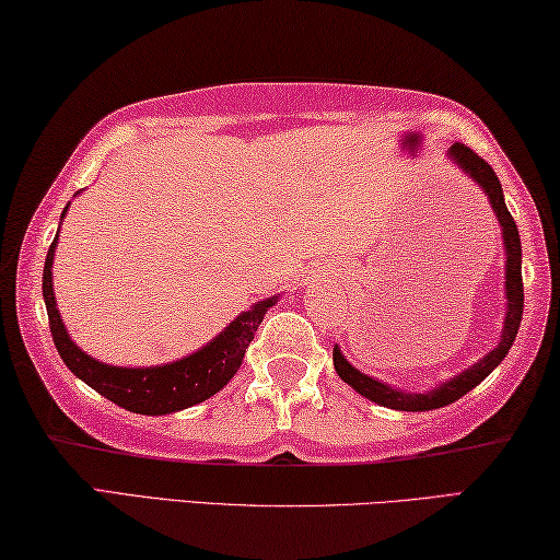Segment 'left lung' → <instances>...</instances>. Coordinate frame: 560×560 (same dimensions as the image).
<instances>
[{"mask_svg":"<svg viewBox=\"0 0 560 560\" xmlns=\"http://www.w3.org/2000/svg\"><path fill=\"white\" fill-rule=\"evenodd\" d=\"M450 156L463 166V170L472 176V179L482 186L489 203L499 219V225L504 231V245H506V319H504V331H502V341L499 347L489 351L485 359H479V364L469 366L463 374L455 376L453 381H447L435 390H428V394H404V390H396L386 384H378L371 376H364L361 371H357L349 361L341 357V351L335 347V369L339 378L349 384L354 390H359L361 396H366L374 404L384 406V408H394V410H433V408H443L455 404L457 398H463L469 394L477 384L492 374V371L502 364V359L509 354L512 349L516 331L522 327V315H524V280H522V238H518V229L509 213L506 203H504V191L502 184H499L497 174L492 166H489L482 156H479L475 150H469L467 144L455 142L450 147Z\"/></svg>","mask_w":560,"mask_h":560,"instance_id":"1","label":"left lung"}]
</instances>
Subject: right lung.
<instances>
[{
  "instance_id": "add662e5",
  "label": "right lung",
  "mask_w": 560,
  "mask_h": 560,
  "mask_svg": "<svg viewBox=\"0 0 560 560\" xmlns=\"http://www.w3.org/2000/svg\"><path fill=\"white\" fill-rule=\"evenodd\" d=\"M54 253L56 238L46 253L42 282L48 325H51V337L58 354H61L63 364L71 369L78 378L85 381L88 386L95 388L97 394L113 400L115 406L142 416H166L174 413V410L201 404V400L219 394V390L233 378L235 371H238L245 349H248L253 335L258 331L265 312L278 302V298L258 302V305H253L248 312L235 317L211 345H206L203 349L196 351V354L182 361H174V364L150 369L107 366L88 357L85 351L78 349L71 337L66 335L63 322L58 317L51 285Z\"/></svg>"
}]
</instances>
